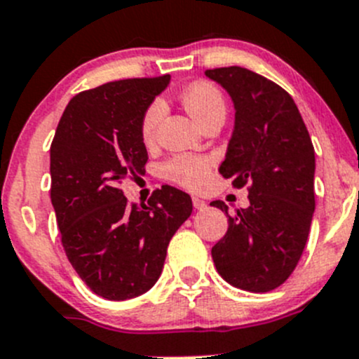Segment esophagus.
Masks as SVG:
<instances>
[{
	"label": "esophagus",
	"instance_id": "1",
	"mask_svg": "<svg viewBox=\"0 0 359 359\" xmlns=\"http://www.w3.org/2000/svg\"><path fill=\"white\" fill-rule=\"evenodd\" d=\"M192 204H194V208H196V210H204V208L208 206L206 201L199 199V197H192Z\"/></svg>",
	"mask_w": 359,
	"mask_h": 359
}]
</instances>
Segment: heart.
Wrapping results in <instances>:
<instances>
[{
	"label": "heart",
	"mask_w": 359,
	"mask_h": 359,
	"mask_svg": "<svg viewBox=\"0 0 359 359\" xmlns=\"http://www.w3.org/2000/svg\"><path fill=\"white\" fill-rule=\"evenodd\" d=\"M187 111L199 125L213 116H225V100L222 91L210 83H196L187 88L182 95ZM165 114V105L160 98L153 100L141 116V139L149 144L155 141L156 128ZM163 174L174 183L187 189L199 190L206 185L211 170V160L197 155H176L167 160L162 167Z\"/></svg>",
	"instance_id": "obj_1"
}]
</instances>
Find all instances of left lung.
<instances>
[{
  "label": "left lung",
  "instance_id": "8db88e82",
  "mask_svg": "<svg viewBox=\"0 0 359 359\" xmlns=\"http://www.w3.org/2000/svg\"><path fill=\"white\" fill-rule=\"evenodd\" d=\"M234 104V130L220 174L248 187V208L229 215L225 236L211 248L217 271L231 285L268 292L294 271L316 210V153L294 100L285 90L241 67L206 70Z\"/></svg>",
  "mask_w": 359,
  "mask_h": 359
}]
</instances>
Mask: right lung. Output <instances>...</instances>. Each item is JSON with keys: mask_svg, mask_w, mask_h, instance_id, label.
I'll return each mask as SVG.
<instances>
[{"mask_svg": "<svg viewBox=\"0 0 359 359\" xmlns=\"http://www.w3.org/2000/svg\"><path fill=\"white\" fill-rule=\"evenodd\" d=\"M169 81L123 79L75 95L50 144V201L65 254L84 284L111 302L155 285L170 238L192 213L189 194L174 187L141 206L119 189L144 172L141 116Z\"/></svg>", "mask_w": 359, "mask_h": 359, "instance_id": "add662e5", "label": "right lung"}]
</instances>
